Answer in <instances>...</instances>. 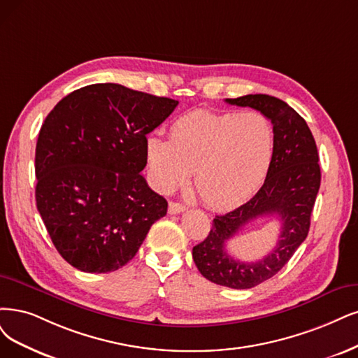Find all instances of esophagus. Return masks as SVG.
I'll list each match as a JSON object with an SVG mask.
<instances>
[{
	"instance_id": "esophagus-1",
	"label": "esophagus",
	"mask_w": 358,
	"mask_h": 358,
	"mask_svg": "<svg viewBox=\"0 0 358 358\" xmlns=\"http://www.w3.org/2000/svg\"><path fill=\"white\" fill-rule=\"evenodd\" d=\"M186 209H187L186 205L178 203V202H169V205H168V213H169L171 215H176V214H180V213H184V210H186Z\"/></svg>"
}]
</instances>
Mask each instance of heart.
Segmentation results:
<instances>
[{"label":"heart","instance_id":"heart-1","mask_svg":"<svg viewBox=\"0 0 358 358\" xmlns=\"http://www.w3.org/2000/svg\"><path fill=\"white\" fill-rule=\"evenodd\" d=\"M145 166L164 193L194 172L201 199L214 208L243 201L266 180L275 155V129L258 112L193 110L176 119L169 141L145 140Z\"/></svg>","mask_w":358,"mask_h":358}]
</instances>
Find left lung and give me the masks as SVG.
I'll return each instance as SVG.
<instances>
[{"label": "left lung", "instance_id": "obj_1", "mask_svg": "<svg viewBox=\"0 0 358 358\" xmlns=\"http://www.w3.org/2000/svg\"><path fill=\"white\" fill-rule=\"evenodd\" d=\"M226 101L252 108L270 119L275 129V155L258 193L230 213L215 215L206 239L193 248V259L209 282L231 289H249L279 273L306 241L322 172L311 131L287 103L267 94H248ZM262 216H275L281 221L276 248L255 263L234 260L225 249L227 241Z\"/></svg>", "mask_w": 358, "mask_h": 358}]
</instances>
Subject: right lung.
Wrapping results in <instances>:
<instances>
[{"label": "right lung", "mask_w": 358, "mask_h": 358, "mask_svg": "<svg viewBox=\"0 0 358 358\" xmlns=\"http://www.w3.org/2000/svg\"><path fill=\"white\" fill-rule=\"evenodd\" d=\"M178 101L119 84H92L62 99L35 150L38 213L63 259L110 273L136 257L168 202L141 176L145 136Z\"/></svg>", "instance_id": "add662e5"}]
</instances>
